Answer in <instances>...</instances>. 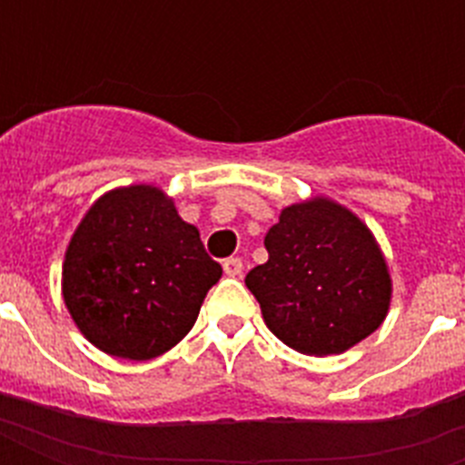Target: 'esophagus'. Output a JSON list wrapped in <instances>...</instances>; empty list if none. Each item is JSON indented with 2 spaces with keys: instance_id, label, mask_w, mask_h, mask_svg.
I'll list each match as a JSON object with an SVG mask.
<instances>
[{
  "instance_id": "obj_1",
  "label": "esophagus",
  "mask_w": 465,
  "mask_h": 465,
  "mask_svg": "<svg viewBox=\"0 0 465 465\" xmlns=\"http://www.w3.org/2000/svg\"><path fill=\"white\" fill-rule=\"evenodd\" d=\"M242 272H243L242 259L232 256V259H226V262H223V273H226V276H242Z\"/></svg>"
}]
</instances>
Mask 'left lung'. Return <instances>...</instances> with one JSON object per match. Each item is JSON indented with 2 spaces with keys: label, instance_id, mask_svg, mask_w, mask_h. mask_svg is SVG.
<instances>
[{
  "label": "left lung",
  "instance_id": "left-lung-1",
  "mask_svg": "<svg viewBox=\"0 0 465 465\" xmlns=\"http://www.w3.org/2000/svg\"><path fill=\"white\" fill-rule=\"evenodd\" d=\"M263 246L269 262L246 273L276 339L309 356L356 346L386 319L391 276L359 216L329 199L286 206Z\"/></svg>",
  "mask_w": 465,
  "mask_h": 465
}]
</instances>
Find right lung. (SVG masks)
<instances>
[{"label": "right lung", "mask_w": 465, "mask_h": 465, "mask_svg": "<svg viewBox=\"0 0 465 465\" xmlns=\"http://www.w3.org/2000/svg\"><path fill=\"white\" fill-rule=\"evenodd\" d=\"M222 279L173 202L156 186H124L86 212L69 242L62 292L96 349L119 359L162 356L192 331Z\"/></svg>", "instance_id": "obj_1"}]
</instances>
